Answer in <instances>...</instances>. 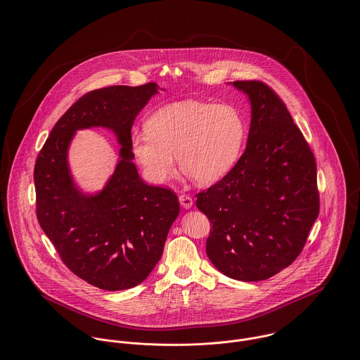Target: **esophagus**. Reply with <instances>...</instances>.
<instances>
[{
  "label": "esophagus",
  "instance_id": "34e87169",
  "mask_svg": "<svg viewBox=\"0 0 360 360\" xmlns=\"http://www.w3.org/2000/svg\"><path fill=\"white\" fill-rule=\"evenodd\" d=\"M179 201H180V205L183 206L184 209H190L193 206V198L187 194H183L179 197Z\"/></svg>",
  "mask_w": 360,
  "mask_h": 360
}]
</instances>
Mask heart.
Here are the masks:
<instances>
[{
  "mask_svg": "<svg viewBox=\"0 0 360 360\" xmlns=\"http://www.w3.org/2000/svg\"><path fill=\"white\" fill-rule=\"evenodd\" d=\"M144 131L134 133L130 150L146 179L160 184L174 170V162L198 184L224 177L237 162L245 122L229 103L181 100L156 109Z\"/></svg>",
  "mask_w": 360,
  "mask_h": 360,
  "instance_id": "b5f03b06",
  "label": "heart"
}]
</instances>
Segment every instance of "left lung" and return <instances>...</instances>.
Here are the masks:
<instances>
[{
  "label": "left lung",
  "mask_w": 360,
  "mask_h": 360,
  "mask_svg": "<svg viewBox=\"0 0 360 360\" xmlns=\"http://www.w3.org/2000/svg\"><path fill=\"white\" fill-rule=\"evenodd\" d=\"M251 103L244 154L197 195L210 221L206 255L240 281L270 278L301 254L319 214L316 162L287 106L264 83L233 82Z\"/></svg>",
  "instance_id": "8db88e82"
}]
</instances>
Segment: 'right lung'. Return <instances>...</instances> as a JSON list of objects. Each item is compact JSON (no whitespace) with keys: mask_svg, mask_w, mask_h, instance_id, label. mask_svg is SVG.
Instances as JSON below:
<instances>
[{"mask_svg":"<svg viewBox=\"0 0 360 360\" xmlns=\"http://www.w3.org/2000/svg\"><path fill=\"white\" fill-rule=\"evenodd\" d=\"M156 83L110 86L87 93L53 126L34 166L37 219L62 262L106 291L141 284L162 257L177 219V195L148 186L130 150L131 126L158 94ZM110 129L122 147L114 173L97 193H84L71 176L67 154L77 129Z\"/></svg>","mask_w":360,"mask_h":360,"instance_id":"add662e5","label":"right lung"}]
</instances>
